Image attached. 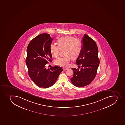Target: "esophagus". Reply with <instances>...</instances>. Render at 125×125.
Masks as SVG:
<instances>
[{
  "mask_svg": "<svg viewBox=\"0 0 125 125\" xmlns=\"http://www.w3.org/2000/svg\"><path fill=\"white\" fill-rule=\"evenodd\" d=\"M63 70H68V68H63Z\"/></svg>",
  "mask_w": 125,
  "mask_h": 125,
  "instance_id": "obj_1",
  "label": "esophagus"
}]
</instances>
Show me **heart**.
Masks as SVG:
<instances>
[{"label": "heart", "instance_id": "1", "mask_svg": "<svg viewBox=\"0 0 125 125\" xmlns=\"http://www.w3.org/2000/svg\"><path fill=\"white\" fill-rule=\"evenodd\" d=\"M52 55L57 57L61 50L64 49V55L55 60V63L61 66L67 67L71 59H75L81 54L83 44L80 40L70 36L62 37L57 41V45L51 44L50 46Z\"/></svg>", "mask_w": 125, "mask_h": 125}]
</instances>
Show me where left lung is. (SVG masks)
Listing matches in <instances>:
<instances>
[{
    "label": "left lung",
    "instance_id": "obj_1",
    "mask_svg": "<svg viewBox=\"0 0 125 125\" xmlns=\"http://www.w3.org/2000/svg\"><path fill=\"white\" fill-rule=\"evenodd\" d=\"M83 49L76 60V64L81 68H72L73 76L71 81L77 87H83L90 84L96 75L100 64L98 48L94 40L84 34L82 41Z\"/></svg>",
    "mask_w": 125,
    "mask_h": 125
}]
</instances>
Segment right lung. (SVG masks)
I'll use <instances>...</instances> for the list:
<instances>
[{
    "label": "right lung",
    "instance_id": "add662e5",
    "mask_svg": "<svg viewBox=\"0 0 125 125\" xmlns=\"http://www.w3.org/2000/svg\"><path fill=\"white\" fill-rule=\"evenodd\" d=\"M53 39L50 35H39L31 41L27 49L26 64L30 78L40 87L47 88L53 85L63 69L56 65L46 69V64L51 62L52 56L50 45Z\"/></svg>",
    "mask_w": 125,
    "mask_h": 125
}]
</instances>
